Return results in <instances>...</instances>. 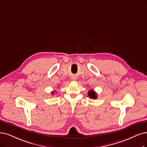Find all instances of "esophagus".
I'll return each instance as SVG.
<instances>
[{
  "label": "esophagus",
  "mask_w": 147,
  "mask_h": 147,
  "mask_svg": "<svg viewBox=\"0 0 147 147\" xmlns=\"http://www.w3.org/2000/svg\"><path fill=\"white\" fill-rule=\"evenodd\" d=\"M72 79H73V80H76L75 78H72Z\"/></svg>",
  "instance_id": "34e87169"
}]
</instances>
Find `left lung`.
<instances>
[{
    "label": "left lung",
    "mask_w": 147,
    "mask_h": 147,
    "mask_svg": "<svg viewBox=\"0 0 147 147\" xmlns=\"http://www.w3.org/2000/svg\"><path fill=\"white\" fill-rule=\"evenodd\" d=\"M88 96H89L90 98L93 99H97V93H96V92L94 90H90L88 91Z\"/></svg>",
    "instance_id": "1"
}]
</instances>
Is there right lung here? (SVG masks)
Instances as JSON below:
<instances>
[{"label": "right lung", "mask_w": 147, "mask_h": 147, "mask_svg": "<svg viewBox=\"0 0 147 147\" xmlns=\"http://www.w3.org/2000/svg\"><path fill=\"white\" fill-rule=\"evenodd\" d=\"M52 94H54V92H53V93H52Z\"/></svg>", "instance_id": "add662e5"}]
</instances>
